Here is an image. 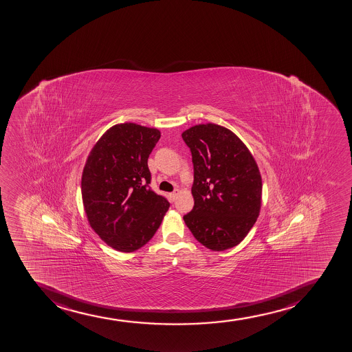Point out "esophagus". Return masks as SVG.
<instances>
[{
  "label": "esophagus",
  "mask_w": 352,
  "mask_h": 352,
  "mask_svg": "<svg viewBox=\"0 0 352 352\" xmlns=\"http://www.w3.org/2000/svg\"><path fill=\"white\" fill-rule=\"evenodd\" d=\"M178 193H179V190H175L174 192L170 193V199L171 201H175L176 200V198H177Z\"/></svg>",
  "instance_id": "34e87169"
}]
</instances>
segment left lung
<instances>
[{
    "mask_svg": "<svg viewBox=\"0 0 352 352\" xmlns=\"http://www.w3.org/2000/svg\"><path fill=\"white\" fill-rule=\"evenodd\" d=\"M182 138L193 163L195 205L185 223L206 248H233L258 218L262 177L255 160L232 131L215 124L193 126Z\"/></svg>",
    "mask_w": 352,
    "mask_h": 352,
    "instance_id": "1",
    "label": "left lung"
}]
</instances>
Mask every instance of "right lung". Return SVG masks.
I'll return each mask as SVG.
<instances>
[{
  "label": "right lung",
  "mask_w": 352,
  "mask_h": 352,
  "mask_svg": "<svg viewBox=\"0 0 352 352\" xmlns=\"http://www.w3.org/2000/svg\"><path fill=\"white\" fill-rule=\"evenodd\" d=\"M161 133L133 122L112 126L97 141L82 174L90 226L112 248L135 252L159 228L170 204L149 186V154Z\"/></svg>",
  "instance_id": "add662e5"
}]
</instances>
